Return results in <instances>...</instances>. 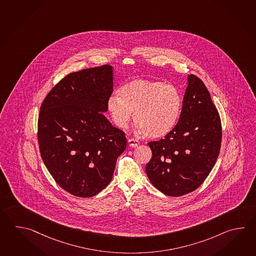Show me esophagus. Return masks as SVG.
<instances>
[{"label":"esophagus","mask_w":256,"mask_h":256,"mask_svg":"<svg viewBox=\"0 0 256 256\" xmlns=\"http://www.w3.org/2000/svg\"><path fill=\"white\" fill-rule=\"evenodd\" d=\"M128 144H130V146L131 148H136L140 144V141L138 140H135V138H130L128 140Z\"/></svg>","instance_id":"esophagus-1"}]
</instances>
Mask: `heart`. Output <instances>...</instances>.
<instances>
[{"label":"heart","mask_w":256,"mask_h":256,"mask_svg":"<svg viewBox=\"0 0 256 256\" xmlns=\"http://www.w3.org/2000/svg\"><path fill=\"white\" fill-rule=\"evenodd\" d=\"M111 96L106 108L114 124L125 130L134 112L136 131L150 138L167 136L177 124L182 96L172 84L134 79L124 84Z\"/></svg>","instance_id":"obj_1"}]
</instances>
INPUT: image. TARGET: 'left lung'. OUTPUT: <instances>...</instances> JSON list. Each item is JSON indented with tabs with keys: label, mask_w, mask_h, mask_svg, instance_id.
I'll return each instance as SVG.
<instances>
[{
	"label": "left lung",
	"mask_w": 256,
	"mask_h": 256,
	"mask_svg": "<svg viewBox=\"0 0 256 256\" xmlns=\"http://www.w3.org/2000/svg\"><path fill=\"white\" fill-rule=\"evenodd\" d=\"M220 143V118L209 91L200 79L188 74L177 125L164 138L148 143L152 156L146 175L168 196L192 192L212 170Z\"/></svg>",
	"instance_id": "left-lung-1"
}]
</instances>
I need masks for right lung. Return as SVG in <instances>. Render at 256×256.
<instances>
[{
    "mask_svg": "<svg viewBox=\"0 0 256 256\" xmlns=\"http://www.w3.org/2000/svg\"><path fill=\"white\" fill-rule=\"evenodd\" d=\"M113 92V68L104 64L68 74L48 93L38 118L42 162L68 192L89 198L110 184L126 146L125 133L103 112Z\"/></svg>",
    "mask_w": 256,
    "mask_h": 256,
    "instance_id": "obj_1",
    "label": "right lung"
}]
</instances>
